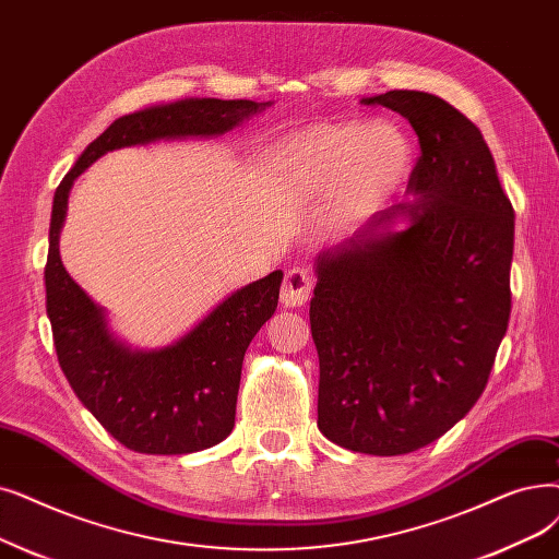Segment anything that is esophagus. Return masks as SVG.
<instances>
[{
    "label": "esophagus",
    "instance_id": "obj_1",
    "mask_svg": "<svg viewBox=\"0 0 559 559\" xmlns=\"http://www.w3.org/2000/svg\"><path fill=\"white\" fill-rule=\"evenodd\" d=\"M312 276L304 270V266H293L285 272L283 285H281V301L285 306H304L312 295Z\"/></svg>",
    "mask_w": 559,
    "mask_h": 559
}]
</instances>
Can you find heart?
Returning a JSON list of instances; mask_svg holds the SVG:
<instances>
[{
    "label": "heart",
    "mask_w": 559,
    "mask_h": 559,
    "mask_svg": "<svg viewBox=\"0 0 559 559\" xmlns=\"http://www.w3.org/2000/svg\"><path fill=\"white\" fill-rule=\"evenodd\" d=\"M274 164L306 193L343 185L337 214L356 219L400 189L411 166V148L393 126L343 123L310 130L281 145Z\"/></svg>",
    "instance_id": "heart-1"
}]
</instances>
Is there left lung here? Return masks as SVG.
<instances>
[{
    "label": "left lung",
    "instance_id": "left-lung-1",
    "mask_svg": "<svg viewBox=\"0 0 559 559\" xmlns=\"http://www.w3.org/2000/svg\"><path fill=\"white\" fill-rule=\"evenodd\" d=\"M362 103L416 130L406 193L420 199L318 260V427L340 448L395 456L441 439L487 388L512 310L514 207L477 126L439 95L388 91ZM397 215L412 224L391 234Z\"/></svg>",
    "mask_w": 559,
    "mask_h": 559
}]
</instances>
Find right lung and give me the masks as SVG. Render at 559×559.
I'll return each mask as SVG.
<instances>
[{"label":"right lung","mask_w":559,"mask_h":559,"mask_svg":"<svg viewBox=\"0 0 559 559\" xmlns=\"http://www.w3.org/2000/svg\"><path fill=\"white\" fill-rule=\"evenodd\" d=\"M272 103L191 98L116 118L86 145L55 193L45 308L59 366L80 402L114 439L141 454H189L233 431L241 360L278 304L283 272L237 289L178 343L132 352L107 331L103 310L70 278L59 258L68 191L100 155L155 139L214 136Z\"/></svg>","instance_id":"right-lung-1"}]
</instances>
